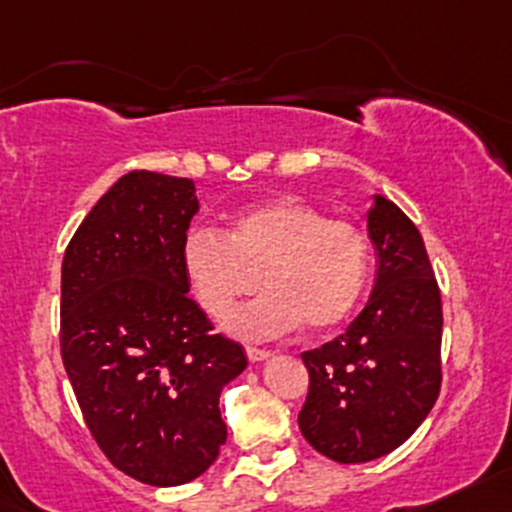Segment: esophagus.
Masks as SVG:
<instances>
[{
  "mask_svg": "<svg viewBox=\"0 0 512 512\" xmlns=\"http://www.w3.org/2000/svg\"><path fill=\"white\" fill-rule=\"evenodd\" d=\"M245 355H247V359H250V362H262V359L272 357V352L260 350V347H245Z\"/></svg>",
  "mask_w": 512,
  "mask_h": 512,
  "instance_id": "1",
  "label": "esophagus"
}]
</instances>
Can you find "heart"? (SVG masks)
<instances>
[{"instance_id":"1","label":"heart","mask_w":512,"mask_h":512,"mask_svg":"<svg viewBox=\"0 0 512 512\" xmlns=\"http://www.w3.org/2000/svg\"><path fill=\"white\" fill-rule=\"evenodd\" d=\"M179 262L199 306L218 323L260 284L265 294L233 320L245 338H277L306 323L313 333L338 328L362 299L372 243L362 226L330 218L299 196L243 206L226 235L194 228Z\"/></svg>"}]
</instances>
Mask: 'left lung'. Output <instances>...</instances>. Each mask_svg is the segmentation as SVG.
I'll return each mask as SVG.
<instances>
[{
	"label": "left lung",
	"instance_id": "obj_1",
	"mask_svg": "<svg viewBox=\"0 0 512 512\" xmlns=\"http://www.w3.org/2000/svg\"><path fill=\"white\" fill-rule=\"evenodd\" d=\"M376 284L347 333L303 352L308 396L299 428L340 464L401 447L428 418L442 386V299L423 238L384 196L369 211Z\"/></svg>",
	"mask_w": 512,
	"mask_h": 512
}]
</instances>
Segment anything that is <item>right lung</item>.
<instances>
[{
	"label": "right lung",
	"instance_id": "obj_1",
	"mask_svg": "<svg viewBox=\"0 0 512 512\" xmlns=\"http://www.w3.org/2000/svg\"><path fill=\"white\" fill-rule=\"evenodd\" d=\"M196 211L192 179L133 170L63 257L67 379L106 459L150 486L189 484L216 462L228 435L218 396L247 367L187 294L179 250Z\"/></svg>",
	"mask_w": 512,
	"mask_h": 512
}]
</instances>
